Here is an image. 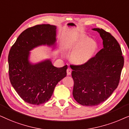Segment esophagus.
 <instances>
[{"instance_id":"1","label":"esophagus","mask_w":129,"mask_h":129,"mask_svg":"<svg viewBox=\"0 0 129 129\" xmlns=\"http://www.w3.org/2000/svg\"><path fill=\"white\" fill-rule=\"evenodd\" d=\"M72 70L70 68H68L67 70V75H70L71 74Z\"/></svg>"}]
</instances>
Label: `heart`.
I'll return each instance as SVG.
<instances>
[{"instance_id": "heart-1", "label": "heart", "mask_w": 129, "mask_h": 129, "mask_svg": "<svg viewBox=\"0 0 129 129\" xmlns=\"http://www.w3.org/2000/svg\"><path fill=\"white\" fill-rule=\"evenodd\" d=\"M71 55L74 62L77 64H84L90 61L95 55L97 49V45L95 41L88 38H82L75 46Z\"/></svg>"}]
</instances>
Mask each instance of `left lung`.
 Wrapping results in <instances>:
<instances>
[{
	"label": "left lung",
	"instance_id": "1",
	"mask_svg": "<svg viewBox=\"0 0 129 129\" xmlns=\"http://www.w3.org/2000/svg\"><path fill=\"white\" fill-rule=\"evenodd\" d=\"M103 39V48L88 62L71 65L74 99L82 106H95L105 102L119 83L124 58L117 41L109 32L94 28Z\"/></svg>",
	"mask_w": 129,
	"mask_h": 129
}]
</instances>
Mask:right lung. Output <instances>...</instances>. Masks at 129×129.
I'll return each mask as SVG.
<instances>
[{
	"mask_svg": "<svg viewBox=\"0 0 129 129\" xmlns=\"http://www.w3.org/2000/svg\"><path fill=\"white\" fill-rule=\"evenodd\" d=\"M56 27L49 24L35 25L22 32L8 55L10 81L25 102L34 105L50 99L56 85L66 77L67 66L56 68L50 59L37 63L29 61L30 52L41 45H55Z\"/></svg>",
	"mask_w": 129,
	"mask_h": 129,
	"instance_id": "obj_1",
	"label": "right lung"
}]
</instances>
